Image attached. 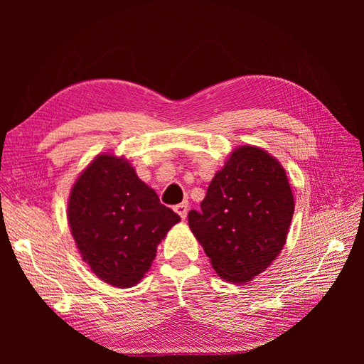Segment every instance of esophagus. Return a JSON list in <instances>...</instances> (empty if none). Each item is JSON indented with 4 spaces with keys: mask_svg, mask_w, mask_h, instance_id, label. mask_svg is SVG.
Returning <instances> with one entry per match:
<instances>
[{
    "mask_svg": "<svg viewBox=\"0 0 364 364\" xmlns=\"http://www.w3.org/2000/svg\"><path fill=\"white\" fill-rule=\"evenodd\" d=\"M174 211L178 213V214L181 215V218L183 220V218L186 217V214H188V203L182 202L181 205H176V206H174Z\"/></svg>",
    "mask_w": 364,
    "mask_h": 364,
    "instance_id": "esophagus-1",
    "label": "esophagus"
}]
</instances>
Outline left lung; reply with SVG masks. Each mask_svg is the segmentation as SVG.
Segmentation results:
<instances>
[{
  "label": "left lung",
  "mask_w": 364,
  "mask_h": 364,
  "mask_svg": "<svg viewBox=\"0 0 364 364\" xmlns=\"http://www.w3.org/2000/svg\"><path fill=\"white\" fill-rule=\"evenodd\" d=\"M294 199L282 165L253 146H241L208 186L188 225L218 277L245 284L266 270L284 247Z\"/></svg>",
  "instance_id": "left-lung-1"
}]
</instances>
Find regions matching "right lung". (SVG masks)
Segmentation results:
<instances>
[{
    "mask_svg": "<svg viewBox=\"0 0 364 364\" xmlns=\"http://www.w3.org/2000/svg\"><path fill=\"white\" fill-rule=\"evenodd\" d=\"M178 222L181 217L159 202L135 168L114 155H98L71 190L68 223L75 245L97 277L114 287H134L142 279Z\"/></svg>",
    "mask_w": 364,
    "mask_h": 364,
    "instance_id": "1",
    "label": "right lung"
}]
</instances>
